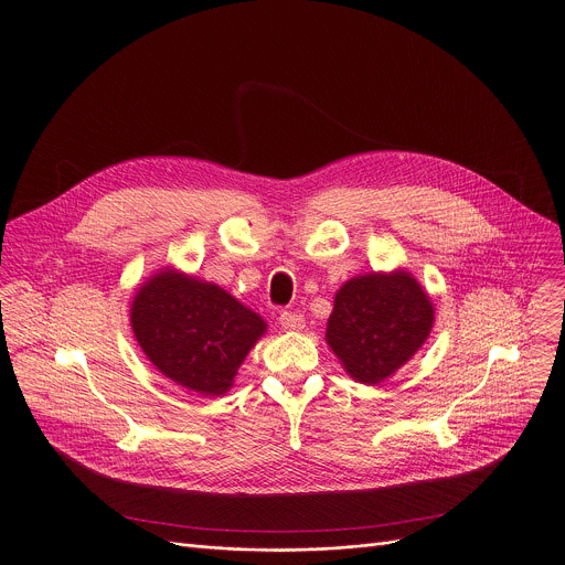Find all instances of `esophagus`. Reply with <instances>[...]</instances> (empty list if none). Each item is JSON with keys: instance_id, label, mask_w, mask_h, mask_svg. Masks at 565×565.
<instances>
[{"instance_id": "34e87169", "label": "esophagus", "mask_w": 565, "mask_h": 565, "mask_svg": "<svg viewBox=\"0 0 565 565\" xmlns=\"http://www.w3.org/2000/svg\"><path fill=\"white\" fill-rule=\"evenodd\" d=\"M279 323H281L284 330L297 332V330H303L306 319H303V315H299V312H288V310H286V312L279 315Z\"/></svg>"}]
</instances>
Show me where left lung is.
I'll use <instances>...</instances> for the list:
<instances>
[{
  "label": "left lung",
  "instance_id": "1",
  "mask_svg": "<svg viewBox=\"0 0 565 565\" xmlns=\"http://www.w3.org/2000/svg\"><path fill=\"white\" fill-rule=\"evenodd\" d=\"M435 323V306L404 268L348 279L334 295L326 343L359 384L377 386L415 356Z\"/></svg>",
  "mask_w": 565,
  "mask_h": 565
}]
</instances>
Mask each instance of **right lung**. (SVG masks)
Returning a JSON list of instances; mask_svg holds the SVG:
<instances>
[{"mask_svg": "<svg viewBox=\"0 0 565 565\" xmlns=\"http://www.w3.org/2000/svg\"><path fill=\"white\" fill-rule=\"evenodd\" d=\"M132 334L148 361L177 386L226 395L266 321L213 281L166 266L130 303Z\"/></svg>", "mask_w": 565, "mask_h": 565, "instance_id": "add662e5", "label": "right lung"}]
</instances>
